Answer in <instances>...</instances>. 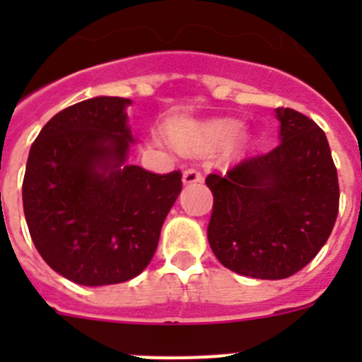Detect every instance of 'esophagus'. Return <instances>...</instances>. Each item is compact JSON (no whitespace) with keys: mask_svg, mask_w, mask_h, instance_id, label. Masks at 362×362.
<instances>
[{"mask_svg":"<svg viewBox=\"0 0 362 362\" xmlns=\"http://www.w3.org/2000/svg\"><path fill=\"white\" fill-rule=\"evenodd\" d=\"M203 183V175L201 172H197L196 168H188L183 172V185H196Z\"/></svg>","mask_w":362,"mask_h":362,"instance_id":"34e87169","label":"esophagus"}]
</instances>
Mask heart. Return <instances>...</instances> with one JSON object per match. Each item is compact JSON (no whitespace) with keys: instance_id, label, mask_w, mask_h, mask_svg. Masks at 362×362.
Returning a JSON list of instances; mask_svg holds the SVG:
<instances>
[{"instance_id":"1","label":"heart","mask_w":362,"mask_h":362,"mask_svg":"<svg viewBox=\"0 0 362 362\" xmlns=\"http://www.w3.org/2000/svg\"><path fill=\"white\" fill-rule=\"evenodd\" d=\"M241 132L238 119L179 121L170 127L174 146L187 153H204L228 145Z\"/></svg>"}]
</instances>
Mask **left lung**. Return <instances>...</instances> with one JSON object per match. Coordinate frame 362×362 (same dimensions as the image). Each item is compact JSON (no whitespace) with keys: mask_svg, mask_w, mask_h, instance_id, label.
<instances>
[{"mask_svg":"<svg viewBox=\"0 0 362 362\" xmlns=\"http://www.w3.org/2000/svg\"><path fill=\"white\" fill-rule=\"evenodd\" d=\"M279 145L210 174V248L228 270L254 279H286L330 238L339 212L337 170L317 124L276 108Z\"/></svg>","mask_w":362,"mask_h":362,"instance_id":"left-lung-1","label":"left lung"}]
</instances>
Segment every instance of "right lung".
<instances>
[{
  "mask_svg": "<svg viewBox=\"0 0 362 362\" xmlns=\"http://www.w3.org/2000/svg\"><path fill=\"white\" fill-rule=\"evenodd\" d=\"M130 99L98 95L65 108L30 146L23 210L37 252L83 286L134 279L152 261L181 172L130 165Z\"/></svg>",
  "mask_w": 362,
  "mask_h": 362,
  "instance_id": "1",
  "label": "right lung"
}]
</instances>
